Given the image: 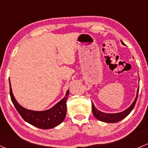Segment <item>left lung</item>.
Instances as JSON below:
<instances>
[{
  "mask_svg": "<svg viewBox=\"0 0 148 148\" xmlns=\"http://www.w3.org/2000/svg\"><path fill=\"white\" fill-rule=\"evenodd\" d=\"M121 42L123 45H124V43L122 42V41H121ZM138 92H139V88L137 89V95H136V97L135 99H134V102L132 103V105L128 108H127L125 110L122 111V112L116 113V114H107V113L102 112V111L97 110V109L95 107L94 104H93V103L92 102V108L93 115H94V116L97 119H98L99 121H103V122H106V123L119 122V121H121V120L124 119V118H126V117H127V116L131 113L132 110H133V108H134V106H135L136 104V102H137Z\"/></svg>",
  "mask_w": 148,
  "mask_h": 148,
  "instance_id": "1",
  "label": "left lung"
}]
</instances>
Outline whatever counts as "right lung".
<instances>
[{"mask_svg": "<svg viewBox=\"0 0 148 148\" xmlns=\"http://www.w3.org/2000/svg\"><path fill=\"white\" fill-rule=\"evenodd\" d=\"M9 84L11 101L23 119L29 124L38 128L48 130L59 125L64 120L66 114V100L69 94V90H67L65 97L51 108L42 111H36L24 108L16 101L13 95L10 80Z\"/></svg>", "mask_w": 148, "mask_h": 148, "instance_id": "add662e5", "label": "right lung"}]
</instances>
